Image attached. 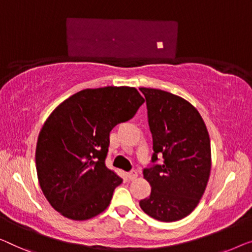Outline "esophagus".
Listing matches in <instances>:
<instances>
[{"instance_id": "34e87169", "label": "esophagus", "mask_w": 252, "mask_h": 252, "mask_svg": "<svg viewBox=\"0 0 252 252\" xmlns=\"http://www.w3.org/2000/svg\"><path fill=\"white\" fill-rule=\"evenodd\" d=\"M126 176H127V179H129V181H133V180H136L138 178V173L136 171H131L126 174Z\"/></svg>"}]
</instances>
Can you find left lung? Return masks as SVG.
<instances>
[{
  "instance_id": "8db88e82",
  "label": "left lung",
  "mask_w": 252,
  "mask_h": 252,
  "mask_svg": "<svg viewBox=\"0 0 252 252\" xmlns=\"http://www.w3.org/2000/svg\"><path fill=\"white\" fill-rule=\"evenodd\" d=\"M148 110L153 136L152 162L162 155V165L145 168L152 187L141 209L160 222L185 219L197 207L207 187L212 152L207 127L197 108L182 97L160 89L140 88Z\"/></svg>"
}]
</instances>
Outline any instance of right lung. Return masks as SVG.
Here are the masks:
<instances>
[{
  "mask_svg": "<svg viewBox=\"0 0 252 252\" xmlns=\"http://www.w3.org/2000/svg\"><path fill=\"white\" fill-rule=\"evenodd\" d=\"M145 99L133 87L84 89L48 116L38 134L36 170L44 196L66 219L103 213L122 179L105 166L110 132L132 119Z\"/></svg>",
  "mask_w": 252,
  "mask_h": 252,
  "instance_id": "1",
  "label": "right lung"
}]
</instances>
